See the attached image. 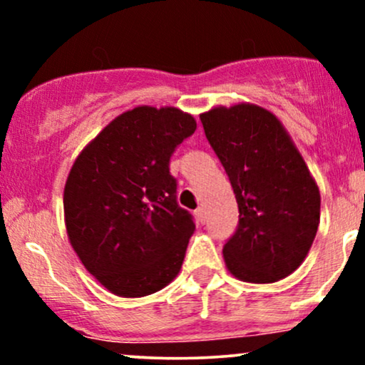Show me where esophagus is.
I'll return each mask as SVG.
<instances>
[{
    "label": "esophagus",
    "instance_id": "1",
    "mask_svg": "<svg viewBox=\"0 0 365 365\" xmlns=\"http://www.w3.org/2000/svg\"><path fill=\"white\" fill-rule=\"evenodd\" d=\"M194 215H195L197 221H199L200 225H204V223H206V211H204V207H197Z\"/></svg>",
    "mask_w": 365,
    "mask_h": 365
}]
</instances>
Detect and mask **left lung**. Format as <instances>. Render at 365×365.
I'll use <instances>...</instances> for the list:
<instances>
[{
  "label": "left lung",
  "instance_id": "8db88e82",
  "mask_svg": "<svg viewBox=\"0 0 365 365\" xmlns=\"http://www.w3.org/2000/svg\"><path fill=\"white\" fill-rule=\"evenodd\" d=\"M238 204V228L226 242V269L247 283H274L307 257L321 216V194L290 133L252 103L200 113Z\"/></svg>",
  "mask_w": 365,
  "mask_h": 365
}]
</instances>
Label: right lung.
I'll list each match as a JSON object with an SVG mask.
<instances>
[{
	"instance_id": "1",
	"label": "right lung",
	"mask_w": 365,
	"mask_h": 365,
	"mask_svg": "<svg viewBox=\"0 0 365 365\" xmlns=\"http://www.w3.org/2000/svg\"><path fill=\"white\" fill-rule=\"evenodd\" d=\"M190 113L137 106L111 120L73 161L63 211L83 267L123 299L177 278L195 225L177 204L170 158L195 132Z\"/></svg>"
}]
</instances>
